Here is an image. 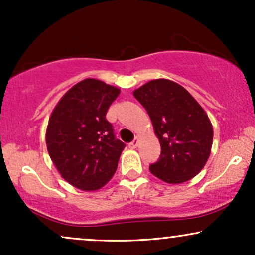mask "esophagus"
Returning a JSON list of instances; mask_svg holds the SVG:
<instances>
[{
  "mask_svg": "<svg viewBox=\"0 0 255 255\" xmlns=\"http://www.w3.org/2000/svg\"><path fill=\"white\" fill-rule=\"evenodd\" d=\"M137 144H139V137H135V139H134L133 140V141H131V142H129V145H128V146H129V147L130 148H136V146H137Z\"/></svg>",
  "mask_w": 255,
  "mask_h": 255,
  "instance_id": "obj_1",
  "label": "esophagus"
}]
</instances>
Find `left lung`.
<instances>
[{
    "label": "left lung",
    "instance_id": "left-lung-1",
    "mask_svg": "<svg viewBox=\"0 0 255 255\" xmlns=\"http://www.w3.org/2000/svg\"><path fill=\"white\" fill-rule=\"evenodd\" d=\"M145 108L160 142V156L150 165L166 183H182L197 176L209 159L212 125L203 108L181 85L168 79L148 81L134 91Z\"/></svg>",
    "mask_w": 255,
    "mask_h": 255
}]
</instances>
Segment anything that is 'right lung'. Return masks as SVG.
Here are the masks:
<instances>
[{"label":"right lung","mask_w":255,"mask_h":255,"mask_svg":"<svg viewBox=\"0 0 255 255\" xmlns=\"http://www.w3.org/2000/svg\"><path fill=\"white\" fill-rule=\"evenodd\" d=\"M120 90L85 79L61 98L46 129L51 160L67 182L83 191L102 188L113 177L126 145L105 115Z\"/></svg>","instance_id":"1"}]
</instances>
